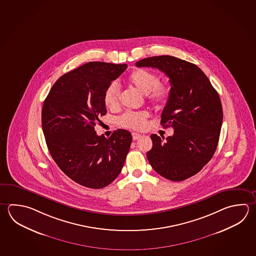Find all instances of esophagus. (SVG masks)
I'll return each instance as SVG.
<instances>
[{
	"label": "esophagus",
	"mask_w": 256,
	"mask_h": 256,
	"mask_svg": "<svg viewBox=\"0 0 256 256\" xmlns=\"http://www.w3.org/2000/svg\"><path fill=\"white\" fill-rule=\"evenodd\" d=\"M132 138H133V140H140V138H141V135L138 134V133L133 132V133H132Z\"/></svg>",
	"instance_id": "esophagus-1"
}]
</instances>
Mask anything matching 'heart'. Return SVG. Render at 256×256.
Listing matches in <instances>:
<instances>
[{"label": "heart", "mask_w": 256, "mask_h": 256, "mask_svg": "<svg viewBox=\"0 0 256 256\" xmlns=\"http://www.w3.org/2000/svg\"><path fill=\"white\" fill-rule=\"evenodd\" d=\"M158 76L150 70L140 68L136 70L128 77V82L141 93L146 95L148 102L156 105H164L168 100L171 87L166 82H158ZM120 88L116 82H111L106 87L103 102L110 110H116L120 106ZM150 116L146 111H128L120 118V124L126 128L141 130L146 126Z\"/></svg>", "instance_id": "heart-1"}]
</instances>
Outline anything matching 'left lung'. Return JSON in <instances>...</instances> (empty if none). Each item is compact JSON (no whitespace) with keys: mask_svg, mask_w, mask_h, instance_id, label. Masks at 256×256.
Wrapping results in <instances>:
<instances>
[{"mask_svg":"<svg viewBox=\"0 0 256 256\" xmlns=\"http://www.w3.org/2000/svg\"><path fill=\"white\" fill-rule=\"evenodd\" d=\"M136 67L158 68L169 78L171 94L161 125L174 128L166 140L151 135L146 153L156 173L171 181L198 174L216 152L222 123V103L206 75L193 63L168 55L143 58Z\"/></svg>","mask_w":256,"mask_h":256,"instance_id":"obj_1","label":"left lung"}]
</instances>
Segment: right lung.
<instances>
[{"label": "right lung", "mask_w": 256, "mask_h": 256, "mask_svg": "<svg viewBox=\"0 0 256 256\" xmlns=\"http://www.w3.org/2000/svg\"><path fill=\"white\" fill-rule=\"evenodd\" d=\"M126 67L86 63L60 78L44 100L42 126L50 153L64 174L88 188L112 183L130 148V131L118 130L106 138L94 128L106 115L105 90Z\"/></svg>", "instance_id": "obj_1"}]
</instances>
